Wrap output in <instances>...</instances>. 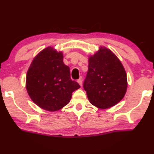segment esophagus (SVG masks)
<instances>
[{"label": "esophagus", "instance_id": "1", "mask_svg": "<svg viewBox=\"0 0 154 154\" xmlns=\"http://www.w3.org/2000/svg\"><path fill=\"white\" fill-rule=\"evenodd\" d=\"M77 82H78V84H79L80 86H82V78H80V79H78L77 80Z\"/></svg>", "mask_w": 154, "mask_h": 154}]
</instances>
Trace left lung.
Masks as SVG:
<instances>
[{"label":"left lung","mask_w":154,"mask_h":154,"mask_svg":"<svg viewBox=\"0 0 154 154\" xmlns=\"http://www.w3.org/2000/svg\"><path fill=\"white\" fill-rule=\"evenodd\" d=\"M128 87L127 75L113 51L100 46L88 56V68L84 88L88 99L99 109H108L123 98Z\"/></svg>","instance_id":"left-lung-1"}]
</instances>
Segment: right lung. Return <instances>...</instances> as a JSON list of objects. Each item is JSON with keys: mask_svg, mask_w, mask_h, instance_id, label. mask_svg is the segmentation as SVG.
Returning a JSON list of instances; mask_svg holds the SVG:
<instances>
[{"mask_svg": "<svg viewBox=\"0 0 154 154\" xmlns=\"http://www.w3.org/2000/svg\"><path fill=\"white\" fill-rule=\"evenodd\" d=\"M26 88L32 101L41 109L58 111L70 103L72 92L80 88L70 79L63 52L47 47L35 56L28 69Z\"/></svg>", "mask_w": 154, "mask_h": 154, "instance_id": "obj_1", "label": "right lung"}]
</instances>
